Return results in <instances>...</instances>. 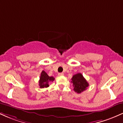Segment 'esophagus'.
Wrapping results in <instances>:
<instances>
[{
  "label": "esophagus",
  "mask_w": 123,
  "mask_h": 123,
  "mask_svg": "<svg viewBox=\"0 0 123 123\" xmlns=\"http://www.w3.org/2000/svg\"><path fill=\"white\" fill-rule=\"evenodd\" d=\"M63 75H64V74H63V73H58V76H62Z\"/></svg>",
  "instance_id": "1"
}]
</instances>
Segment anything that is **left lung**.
Masks as SVG:
<instances>
[{
  "label": "left lung",
  "instance_id": "left-lung-1",
  "mask_svg": "<svg viewBox=\"0 0 123 123\" xmlns=\"http://www.w3.org/2000/svg\"><path fill=\"white\" fill-rule=\"evenodd\" d=\"M71 80V83H73V86L74 87L73 90L78 94L85 91L89 86L87 80L80 73L73 75Z\"/></svg>",
  "mask_w": 123,
  "mask_h": 123
}]
</instances>
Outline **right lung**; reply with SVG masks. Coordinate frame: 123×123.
<instances>
[{
  "instance_id": "add662e5",
  "label": "right lung",
  "mask_w": 123,
  "mask_h": 123,
  "mask_svg": "<svg viewBox=\"0 0 123 123\" xmlns=\"http://www.w3.org/2000/svg\"><path fill=\"white\" fill-rule=\"evenodd\" d=\"M55 79L54 77L52 76H49L47 74V73L45 71L42 72L41 73L40 76V80H39V86L40 88H47V87H49V83L50 81H53Z\"/></svg>"
}]
</instances>
